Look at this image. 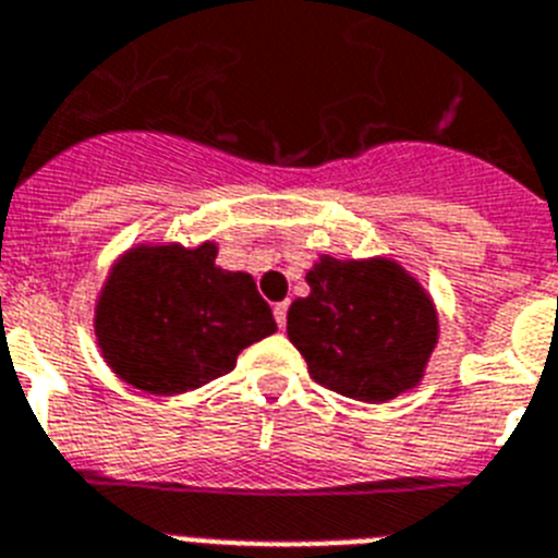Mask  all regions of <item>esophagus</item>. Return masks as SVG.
Masks as SVG:
<instances>
[{
  "label": "esophagus",
  "mask_w": 558,
  "mask_h": 558,
  "mask_svg": "<svg viewBox=\"0 0 558 558\" xmlns=\"http://www.w3.org/2000/svg\"><path fill=\"white\" fill-rule=\"evenodd\" d=\"M274 318H276V325H279V330H282L284 322H288V302L274 304Z\"/></svg>",
  "instance_id": "esophagus-1"
}]
</instances>
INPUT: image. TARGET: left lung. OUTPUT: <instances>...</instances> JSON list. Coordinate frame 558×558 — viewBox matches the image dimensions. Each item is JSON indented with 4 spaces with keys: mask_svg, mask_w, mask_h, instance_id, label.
I'll return each instance as SVG.
<instances>
[{
    "mask_svg": "<svg viewBox=\"0 0 558 558\" xmlns=\"http://www.w3.org/2000/svg\"><path fill=\"white\" fill-rule=\"evenodd\" d=\"M311 293L288 311V338L311 378L364 403L415 389L440 338L435 299L389 256L336 259L318 254Z\"/></svg>",
    "mask_w": 558,
    "mask_h": 558,
    "instance_id": "1",
    "label": "left lung"
}]
</instances>
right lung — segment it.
Segmentation results:
<instances>
[{
    "instance_id": "1",
    "label": "right lung",
    "mask_w": 558,
    "mask_h": 558,
    "mask_svg": "<svg viewBox=\"0 0 558 558\" xmlns=\"http://www.w3.org/2000/svg\"><path fill=\"white\" fill-rule=\"evenodd\" d=\"M93 332L101 359L130 387L183 395L231 373L276 322L254 276L217 265V242H137L104 279Z\"/></svg>"
}]
</instances>
